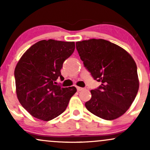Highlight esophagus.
Instances as JSON below:
<instances>
[{
	"label": "esophagus",
	"mask_w": 150,
	"mask_h": 150,
	"mask_svg": "<svg viewBox=\"0 0 150 150\" xmlns=\"http://www.w3.org/2000/svg\"><path fill=\"white\" fill-rule=\"evenodd\" d=\"M77 91H81V90H83L84 88H82V87H77Z\"/></svg>",
	"instance_id": "34e87169"
}]
</instances>
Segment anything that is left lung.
Returning <instances> with one entry per match:
<instances>
[{
	"mask_svg": "<svg viewBox=\"0 0 150 150\" xmlns=\"http://www.w3.org/2000/svg\"><path fill=\"white\" fill-rule=\"evenodd\" d=\"M84 65L99 88L91 90L87 109L103 119L111 120L126 112L139 89L137 65L125 49L104 39H91L76 42Z\"/></svg>",
	"mask_w": 150,
	"mask_h": 150,
	"instance_id": "8db88e82",
	"label": "left lung"
}]
</instances>
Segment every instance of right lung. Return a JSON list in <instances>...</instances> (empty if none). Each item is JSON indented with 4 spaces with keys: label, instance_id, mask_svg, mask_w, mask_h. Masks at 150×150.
<instances>
[{
    "label": "right lung",
    "instance_id": "right-lung-1",
    "mask_svg": "<svg viewBox=\"0 0 150 150\" xmlns=\"http://www.w3.org/2000/svg\"><path fill=\"white\" fill-rule=\"evenodd\" d=\"M74 42L42 40L32 45L19 60L15 69L17 97L29 113L44 121L61 115L66 109L77 89L56 85L64 80L63 63L75 50Z\"/></svg>",
    "mask_w": 150,
    "mask_h": 150
}]
</instances>
